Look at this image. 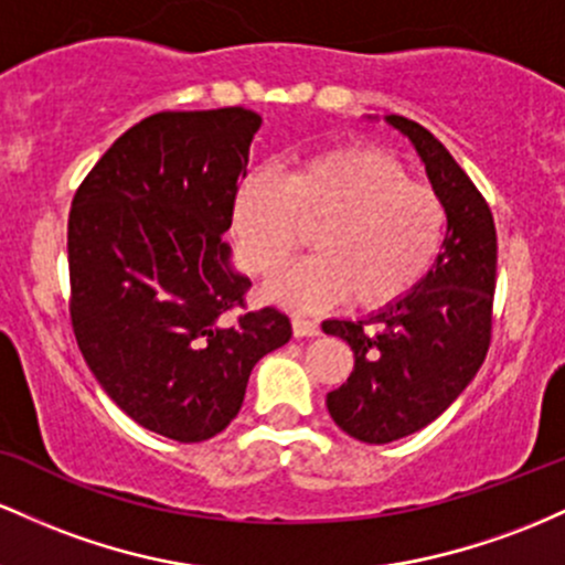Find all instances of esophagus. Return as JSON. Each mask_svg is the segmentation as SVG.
<instances>
[{"label": "esophagus", "instance_id": "1", "mask_svg": "<svg viewBox=\"0 0 565 565\" xmlns=\"http://www.w3.org/2000/svg\"><path fill=\"white\" fill-rule=\"evenodd\" d=\"M294 335L296 339H309V335H320V326L315 320H303V317H294Z\"/></svg>", "mask_w": 565, "mask_h": 565}]
</instances>
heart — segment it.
Segmentation results:
<instances>
[{"mask_svg":"<svg viewBox=\"0 0 565 565\" xmlns=\"http://www.w3.org/2000/svg\"><path fill=\"white\" fill-rule=\"evenodd\" d=\"M312 226L317 253L266 285L269 299L312 312L350 296L354 307L379 309L435 264L446 207L433 186L371 146L317 151L282 179L253 173L239 183L232 232L248 275L280 269Z\"/></svg>","mask_w":565,"mask_h":565,"instance_id":"b5f03b06","label":"heart"}]
</instances>
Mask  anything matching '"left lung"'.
Masks as SVG:
<instances>
[{"mask_svg": "<svg viewBox=\"0 0 565 565\" xmlns=\"http://www.w3.org/2000/svg\"><path fill=\"white\" fill-rule=\"evenodd\" d=\"M384 119L414 143L448 226L433 269L403 299L367 320L322 322L354 352L350 379L328 392V414L371 446L419 433L467 390L491 344L497 288V230L483 194L427 128Z\"/></svg>", "mask_w": 565, "mask_h": 565, "instance_id": "8db88e82", "label": "left lung"}]
</instances>
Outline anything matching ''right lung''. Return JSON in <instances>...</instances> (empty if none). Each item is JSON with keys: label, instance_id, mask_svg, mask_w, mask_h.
Instances as JSON below:
<instances>
[{"label": "right lung", "instance_id": "add662e5", "mask_svg": "<svg viewBox=\"0 0 565 565\" xmlns=\"http://www.w3.org/2000/svg\"><path fill=\"white\" fill-rule=\"evenodd\" d=\"M258 128L243 106L151 114L95 162L68 213L82 358L132 422L170 440L230 427L253 365L290 339L275 307L245 309L250 280L221 239Z\"/></svg>", "mask_w": 565, "mask_h": 565}]
</instances>
